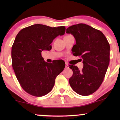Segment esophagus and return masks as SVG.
Masks as SVG:
<instances>
[{"label":"esophagus","mask_w":120,"mask_h":120,"mask_svg":"<svg viewBox=\"0 0 120 120\" xmlns=\"http://www.w3.org/2000/svg\"><path fill=\"white\" fill-rule=\"evenodd\" d=\"M65 68H69V65L68 64L66 63L65 64Z\"/></svg>","instance_id":"34e87169"}]
</instances>
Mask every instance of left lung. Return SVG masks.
Instances as JSON below:
<instances>
[{"instance_id": "8db88e82", "label": "left lung", "mask_w": 120, "mask_h": 120, "mask_svg": "<svg viewBox=\"0 0 120 120\" xmlns=\"http://www.w3.org/2000/svg\"><path fill=\"white\" fill-rule=\"evenodd\" d=\"M66 33L75 38L76 44L73 55L81 57L83 64L81 70L69 65L73 74L69 79L70 86L81 96H88L97 90L103 82L110 62V45L101 31L86 24L68 27Z\"/></svg>"}]
</instances>
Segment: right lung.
Wrapping results in <instances>:
<instances>
[{
	"label": "right lung",
	"instance_id": "add662e5",
	"mask_svg": "<svg viewBox=\"0 0 120 120\" xmlns=\"http://www.w3.org/2000/svg\"><path fill=\"white\" fill-rule=\"evenodd\" d=\"M65 27H51L35 24L19 31L11 50L12 65L22 88L29 94L41 97L53 88L57 76L65 65L44 61L41 52L50 51V44L58 35L65 33Z\"/></svg>",
	"mask_w": 120,
	"mask_h": 120
}]
</instances>
